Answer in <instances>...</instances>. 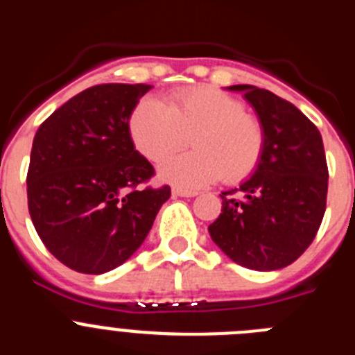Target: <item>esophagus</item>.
<instances>
[{"instance_id": "1", "label": "esophagus", "mask_w": 355, "mask_h": 355, "mask_svg": "<svg viewBox=\"0 0 355 355\" xmlns=\"http://www.w3.org/2000/svg\"><path fill=\"white\" fill-rule=\"evenodd\" d=\"M172 193L180 197H196L199 192H196V190H187V188H174Z\"/></svg>"}]
</instances>
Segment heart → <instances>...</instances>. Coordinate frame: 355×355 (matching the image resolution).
<instances>
[{"instance_id":"b5f03b06","label":"heart","mask_w":355,"mask_h":355,"mask_svg":"<svg viewBox=\"0 0 355 355\" xmlns=\"http://www.w3.org/2000/svg\"><path fill=\"white\" fill-rule=\"evenodd\" d=\"M135 147L159 163L180 153L192 139L196 150L163 163V180L197 188L224 180H247L263 158L265 126L236 97L211 87H188L171 94L167 105L144 99L130 117Z\"/></svg>"}]
</instances>
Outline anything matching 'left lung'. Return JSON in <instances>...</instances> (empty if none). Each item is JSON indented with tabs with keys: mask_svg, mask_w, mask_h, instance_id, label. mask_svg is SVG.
<instances>
[{
	"mask_svg": "<svg viewBox=\"0 0 355 355\" xmlns=\"http://www.w3.org/2000/svg\"><path fill=\"white\" fill-rule=\"evenodd\" d=\"M265 126L258 168L222 192V213L208 227L227 258L252 270H277L299 259L318 233L327 206L329 168L318 128L295 105L252 85H233Z\"/></svg>",
	"mask_w": 355,
	"mask_h": 355,
	"instance_id": "1",
	"label": "left lung"
}]
</instances>
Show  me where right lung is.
<instances>
[{
	"instance_id": "1",
	"label": "right lung",
	"mask_w": 355,
	"mask_h": 355,
	"mask_svg": "<svg viewBox=\"0 0 355 355\" xmlns=\"http://www.w3.org/2000/svg\"><path fill=\"white\" fill-rule=\"evenodd\" d=\"M150 85L103 83L39 126L26 175L28 211L46 249L80 274H105L142 245L171 187L135 149L130 115Z\"/></svg>"
}]
</instances>
